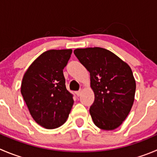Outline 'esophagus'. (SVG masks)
Listing matches in <instances>:
<instances>
[{
  "label": "esophagus",
  "mask_w": 157,
  "mask_h": 157,
  "mask_svg": "<svg viewBox=\"0 0 157 157\" xmlns=\"http://www.w3.org/2000/svg\"><path fill=\"white\" fill-rule=\"evenodd\" d=\"M82 90H79V91H78V92H75V94L77 96H80V95H82Z\"/></svg>",
  "instance_id": "obj_1"
}]
</instances>
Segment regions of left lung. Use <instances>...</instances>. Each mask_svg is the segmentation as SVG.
I'll return each mask as SVG.
<instances>
[{
    "label": "left lung",
    "instance_id": "1",
    "mask_svg": "<svg viewBox=\"0 0 157 157\" xmlns=\"http://www.w3.org/2000/svg\"><path fill=\"white\" fill-rule=\"evenodd\" d=\"M74 54L90 73L95 100L89 113L93 122L104 130L116 129L133 105L136 81L131 68L102 48H77Z\"/></svg>",
    "mask_w": 157,
    "mask_h": 157
}]
</instances>
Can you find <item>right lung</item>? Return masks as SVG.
<instances>
[{"label": "right lung", "mask_w": 157, "mask_h": 157, "mask_svg": "<svg viewBox=\"0 0 157 157\" xmlns=\"http://www.w3.org/2000/svg\"><path fill=\"white\" fill-rule=\"evenodd\" d=\"M71 52V49L47 51L33 62L24 75L22 96L33 119L45 129L63 125L74 103L63 75Z\"/></svg>", "instance_id": "right-lung-1"}]
</instances>
